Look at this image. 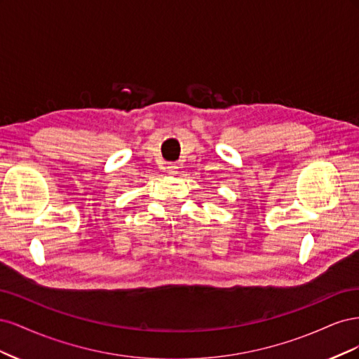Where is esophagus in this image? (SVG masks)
<instances>
[{
    "mask_svg": "<svg viewBox=\"0 0 359 359\" xmlns=\"http://www.w3.org/2000/svg\"><path fill=\"white\" fill-rule=\"evenodd\" d=\"M166 173H169V175H175V173H178V166L170 163V165L166 166Z\"/></svg>",
    "mask_w": 359,
    "mask_h": 359,
    "instance_id": "esophagus-1",
    "label": "esophagus"
}]
</instances>
